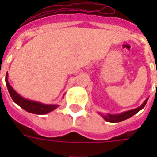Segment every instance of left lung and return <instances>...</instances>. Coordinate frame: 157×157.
<instances>
[{"label":"left lung","instance_id":"8db88e82","mask_svg":"<svg viewBox=\"0 0 157 157\" xmlns=\"http://www.w3.org/2000/svg\"><path fill=\"white\" fill-rule=\"evenodd\" d=\"M148 100V98H147L146 100L144 101L143 104L141 106H139V107L137 108H134V109L129 110V111H126V112H121V113H119V114H109V113H107V114H103L102 112H98V114L100 115L101 117H103V119L107 122H112V123H117V122L123 121L124 120L129 119L131 117H133L134 115H135L136 113L142 110L145 107L147 102Z\"/></svg>","mask_w":157,"mask_h":157}]
</instances>
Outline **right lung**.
I'll list each match as a JSON object with an SVG mask.
<instances>
[{
  "mask_svg": "<svg viewBox=\"0 0 157 157\" xmlns=\"http://www.w3.org/2000/svg\"><path fill=\"white\" fill-rule=\"evenodd\" d=\"M6 84L9 93L10 94V97L12 98L13 102L28 112L33 113V114L45 115L52 112L56 109L57 107H59V104H45V103H40L37 101L31 100V99L26 98L23 96H21L20 94H18L9 83L8 72L6 73Z\"/></svg>",
  "mask_w": 157,
  "mask_h": 157,
  "instance_id": "add662e5",
  "label": "right lung"
}]
</instances>
